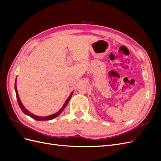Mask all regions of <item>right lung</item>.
I'll list each match as a JSON object with an SVG mask.
<instances>
[{"label":"right lung","mask_w":161,"mask_h":161,"mask_svg":"<svg viewBox=\"0 0 161 161\" xmlns=\"http://www.w3.org/2000/svg\"><path fill=\"white\" fill-rule=\"evenodd\" d=\"M16 80H17V79H16ZM16 82H17V81L15 80V85H14V89H15V91H16V95H17V101H18V104H19V107H20L21 109L23 111V113L25 114H26V115H29V116H30V117H31V118H32L33 119H35L38 120V121H40V120L42 121V120H50V119H53V118H56L57 116L61 114V112L64 109V108H66V106L67 105V104L69 103V100H70V99L71 98V97H72V93H73V92H71V94L70 95L69 98H68V99H66L64 105H63L62 108L59 111H58L57 112V113H56V114H52V115H49V116H46V117H40V116H37V115H35L32 114L31 113V112L27 111L25 108H24V106L22 105L21 102V101H20V99H19V97L18 92H17V90Z\"/></svg>","instance_id":"obj_1"}]
</instances>
